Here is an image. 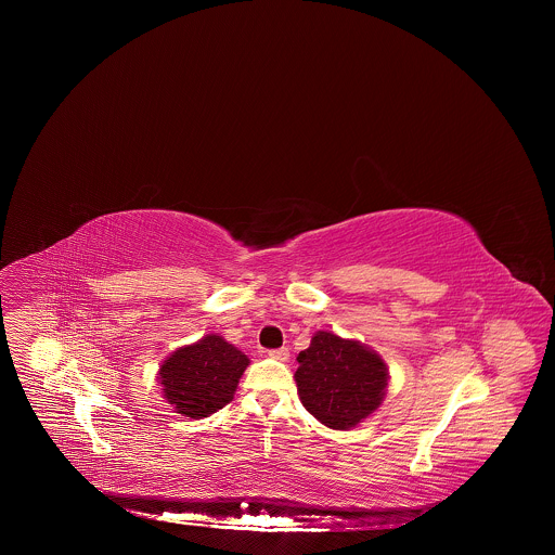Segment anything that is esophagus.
<instances>
[{"label": "esophagus", "mask_w": 555, "mask_h": 555, "mask_svg": "<svg viewBox=\"0 0 555 555\" xmlns=\"http://www.w3.org/2000/svg\"><path fill=\"white\" fill-rule=\"evenodd\" d=\"M269 357L275 361H288L291 352H288V348H275V350H269Z\"/></svg>", "instance_id": "obj_1"}]
</instances>
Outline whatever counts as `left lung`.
Returning a JSON list of instances; mask_svg holds the SVG:
<instances>
[{
    "instance_id": "obj_1",
    "label": "left lung",
    "mask_w": 555,
    "mask_h": 555,
    "mask_svg": "<svg viewBox=\"0 0 555 555\" xmlns=\"http://www.w3.org/2000/svg\"><path fill=\"white\" fill-rule=\"evenodd\" d=\"M297 361L301 403L331 429L359 425L387 396V363L361 341L318 331Z\"/></svg>"
}]
</instances>
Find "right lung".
Wrapping results in <instances>:
<instances>
[{"label":"right lung","instance_id":"obj_1","mask_svg":"<svg viewBox=\"0 0 555 555\" xmlns=\"http://www.w3.org/2000/svg\"><path fill=\"white\" fill-rule=\"evenodd\" d=\"M249 359L220 335L177 348L159 367V385L175 412L205 418L233 401Z\"/></svg>","mask_w":555,"mask_h":555}]
</instances>
